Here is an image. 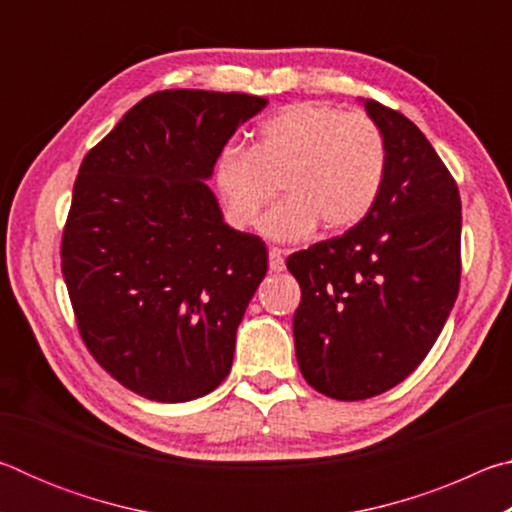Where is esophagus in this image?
Masks as SVG:
<instances>
[{
	"label": "esophagus",
	"instance_id": "1",
	"mask_svg": "<svg viewBox=\"0 0 512 512\" xmlns=\"http://www.w3.org/2000/svg\"><path fill=\"white\" fill-rule=\"evenodd\" d=\"M284 255H287V250H282V248L268 250V268H271L273 273L284 271Z\"/></svg>",
	"mask_w": 512,
	"mask_h": 512
}]
</instances>
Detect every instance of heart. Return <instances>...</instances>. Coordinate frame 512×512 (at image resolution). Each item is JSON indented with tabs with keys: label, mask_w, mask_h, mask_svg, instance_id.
Listing matches in <instances>:
<instances>
[{
	"label": "heart",
	"mask_w": 512,
	"mask_h": 512,
	"mask_svg": "<svg viewBox=\"0 0 512 512\" xmlns=\"http://www.w3.org/2000/svg\"><path fill=\"white\" fill-rule=\"evenodd\" d=\"M386 171V135L368 112L296 103L262 121L250 149L223 146L212 164V185L225 221L246 230L277 183L284 198L262 219V232L296 241L318 223L325 232L359 225L379 201Z\"/></svg>",
	"instance_id": "1"
}]
</instances>
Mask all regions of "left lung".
Masks as SVG:
<instances>
[{
    "instance_id": "left-lung-1",
    "label": "left lung",
    "mask_w": 512,
    "mask_h": 512,
    "mask_svg": "<svg viewBox=\"0 0 512 512\" xmlns=\"http://www.w3.org/2000/svg\"><path fill=\"white\" fill-rule=\"evenodd\" d=\"M388 144L379 201L341 237L298 250L293 339L318 393L357 402L420 366L461 284V196L427 137L402 112L366 101Z\"/></svg>"
}]
</instances>
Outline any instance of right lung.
Wrapping results in <instances>:
<instances>
[{"label":"right lung","instance_id":"obj_1","mask_svg":"<svg viewBox=\"0 0 512 512\" xmlns=\"http://www.w3.org/2000/svg\"><path fill=\"white\" fill-rule=\"evenodd\" d=\"M264 106L241 92H155L81 162L60 268L85 348L146 400H196L232 368L268 253L223 223L205 180Z\"/></svg>","mask_w":512,"mask_h":512}]
</instances>
